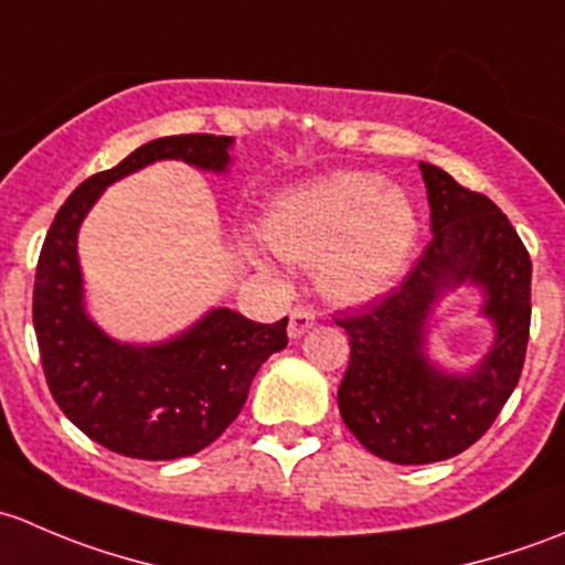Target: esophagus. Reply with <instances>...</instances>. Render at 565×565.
Segmentation results:
<instances>
[{
	"label": "esophagus",
	"mask_w": 565,
	"mask_h": 565,
	"mask_svg": "<svg viewBox=\"0 0 565 565\" xmlns=\"http://www.w3.org/2000/svg\"><path fill=\"white\" fill-rule=\"evenodd\" d=\"M315 324H317L315 309H309V306H298V309H292V315H289V339H300V335L309 333Z\"/></svg>",
	"instance_id": "esophagus-1"
}]
</instances>
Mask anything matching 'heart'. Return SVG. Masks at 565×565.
Masks as SVG:
<instances>
[{
    "instance_id": "obj_1",
    "label": "heart",
    "mask_w": 565,
    "mask_h": 565,
    "mask_svg": "<svg viewBox=\"0 0 565 565\" xmlns=\"http://www.w3.org/2000/svg\"><path fill=\"white\" fill-rule=\"evenodd\" d=\"M265 237L284 259L319 265L324 292L363 300L388 289L413 254L418 215L377 174L339 172L292 188L273 204Z\"/></svg>"
}]
</instances>
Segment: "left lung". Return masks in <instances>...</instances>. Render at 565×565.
Returning <instances> with one entry per match:
<instances>
[{"label": "left lung", "instance_id": "left-lung-1", "mask_svg": "<svg viewBox=\"0 0 565 565\" xmlns=\"http://www.w3.org/2000/svg\"><path fill=\"white\" fill-rule=\"evenodd\" d=\"M431 241L402 287L335 324L350 335L339 385L347 429L393 465L451 459L487 435L520 383L530 339V254L503 210L451 174L420 163ZM472 280L488 289L484 313L499 339L478 373L448 379L423 358V328L443 288Z\"/></svg>", "mask_w": 565, "mask_h": 565}]
</instances>
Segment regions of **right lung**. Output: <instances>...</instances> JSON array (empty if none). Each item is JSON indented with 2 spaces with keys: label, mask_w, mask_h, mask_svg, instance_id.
Here are the masks:
<instances>
[{
  "label": "right lung",
  "mask_w": 565,
  "mask_h": 565,
  "mask_svg": "<svg viewBox=\"0 0 565 565\" xmlns=\"http://www.w3.org/2000/svg\"><path fill=\"white\" fill-rule=\"evenodd\" d=\"M230 136L182 134L141 145L67 196L40 248L32 322L45 383L62 413L114 454L180 459L218 440L248 398L262 363L287 347V317L273 324L215 309L158 347H128L95 328L82 306L78 224L108 182L161 158L224 172Z\"/></svg>",
  "instance_id": "1"
}]
</instances>
